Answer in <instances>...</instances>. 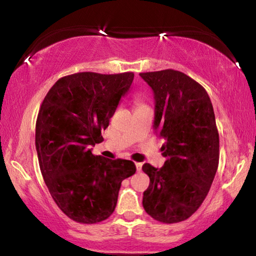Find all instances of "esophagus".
<instances>
[{"instance_id":"obj_1","label":"esophagus","mask_w":256,"mask_h":256,"mask_svg":"<svg viewBox=\"0 0 256 256\" xmlns=\"http://www.w3.org/2000/svg\"><path fill=\"white\" fill-rule=\"evenodd\" d=\"M136 170H138V172H140V170H142V162H136Z\"/></svg>"}]
</instances>
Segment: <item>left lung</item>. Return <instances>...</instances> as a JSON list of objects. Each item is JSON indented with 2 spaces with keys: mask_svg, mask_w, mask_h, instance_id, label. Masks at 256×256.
I'll list each match as a JSON object with an SVG mask.
<instances>
[{
  "mask_svg": "<svg viewBox=\"0 0 256 256\" xmlns=\"http://www.w3.org/2000/svg\"><path fill=\"white\" fill-rule=\"evenodd\" d=\"M154 94V132L166 142L162 168L144 164L149 188L142 204L157 222L190 218L204 201L219 164V133L206 89L176 70L140 73Z\"/></svg>",
  "mask_w": 256,
  "mask_h": 256,
  "instance_id": "left-lung-1",
  "label": "left lung"
}]
</instances>
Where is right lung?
<instances>
[{
	"mask_svg": "<svg viewBox=\"0 0 256 256\" xmlns=\"http://www.w3.org/2000/svg\"><path fill=\"white\" fill-rule=\"evenodd\" d=\"M133 72H79L55 82L36 120V150L45 184L56 204L76 222L92 224L115 210L122 180L136 167L131 160L92 152L128 92Z\"/></svg>",
	"mask_w": 256,
	"mask_h": 256,
	"instance_id": "right-lung-1",
	"label": "right lung"
}]
</instances>
